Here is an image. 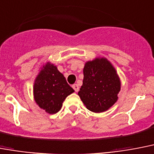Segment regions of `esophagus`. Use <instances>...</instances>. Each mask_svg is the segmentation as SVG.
Wrapping results in <instances>:
<instances>
[{
	"mask_svg": "<svg viewBox=\"0 0 154 154\" xmlns=\"http://www.w3.org/2000/svg\"><path fill=\"white\" fill-rule=\"evenodd\" d=\"M72 87H73V89L75 90V92L79 91V87L78 84H73L72 85Z\"/></svg>",
	"mask_w": 154,
	"mask_h": 154,
	"instance_id": "34e87169",
	"label": "esophagus"
}]
</instances>
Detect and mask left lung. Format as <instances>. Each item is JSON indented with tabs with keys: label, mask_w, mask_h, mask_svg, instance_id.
I'll return each instance as SVG.
<instances>
[{
	"label": "left lung",
	"mask_w": 154,
	"mask_h": 154,
	"mask_svg": "<svg viewBox=\"0 0 154 154\" xmlns=\"http://www.w3.org/2000/svg\"><path fill=\"white\" fill-rule=\"evenodd\" d=\"M83 80L78 95L94 113L108 110L119 99L121 79L115 67L106 57H96L85 63Z\"/></svg>",
	"instance_id": "1"
}]
</instances>
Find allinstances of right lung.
I'll list each match as a JSON object with an SVG mask.
<instances>
[{"label":"right lung","mask_w":154,"mask_h":154,"mask_svg":"<svg viewBox=\"0 0 154 154\" xmlns=\"http://www.w3.org/2000/svg\"><path fill=\"white\" fill-rule=\"evenodd\" d=\"M74 91L54 63L45 62L40 67L33 84V98L40 109L49 114H56Z\"/></svg>","instance_id":"1"}]
</instances>
